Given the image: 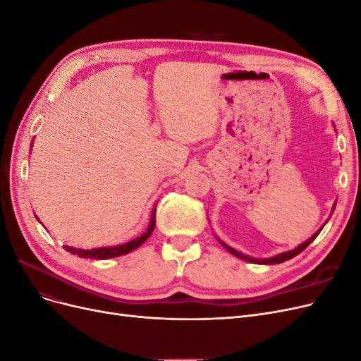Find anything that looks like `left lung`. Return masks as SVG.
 I'll list each match as a JSON object with an SVG mask.
<instances>
[{"label":"left lung","instance_id":"1","mask_svg":"<svg viewBox=\"0 0 361 361\" xmlns=\"http://www.w3.org/2000/svg\"><path fill=\"white\" fill-rule=\"evenodd\" d=\"M321 232V231H319ZM319 232L318 233H314L310 239H307V241L305 243H302L301 245H298L297 248L295 250H292V251H286V253H281V255H279V256H276V257H269V259H262V260H259V259H251V257H248V256H245V255H243V253H239V251H235L233 248H231V247H227L226 244H223L228 251H231L232 255H235V256H238L239 259H243V260H247V262H255V264H265V265H272V264H281V262H285V260H289V259H292V257H295L297 255H300L301 251H304L305 248H307L313 241H314V238L319 235Z\"/></svg>","mask_w":361,"mask_h":361}]
</instances>
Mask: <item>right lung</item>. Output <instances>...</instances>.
<instances>
[{
	"label": "right lung",
	"instance_id": "obj_1",
	"mask_svg": "<svg viewBox=\"0 0 361 361\" xmlns=\"http://www.w3.org/2000/svg\"><path fill=\"white\" fill-rule=\"evenodd\" d=\"M155 211L152 212V220L150 224L147 227V232L141 235L140 238L133 239V241H129L123 245H117V247H104V248H92V250H81V248H73V247H68L64 245L68 251H71L72 255H76L78 257H89V259H97V260H102V259H110V257H117V256H123L128 255L129 251H133L135 248H138L141 244H143L146 239L150 236V233L154 232L155 228Z\"/></svg>",
	"mask_w": 361,
	"mask_h": 361
}]
</instances>
